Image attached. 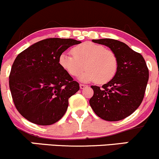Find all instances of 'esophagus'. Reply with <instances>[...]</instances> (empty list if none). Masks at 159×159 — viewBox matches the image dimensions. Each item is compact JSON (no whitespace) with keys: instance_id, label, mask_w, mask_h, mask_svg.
Here are the masks:
<instances>
[{"instance_id":"obj_1","label":"esophagus","mask_w":159,"mask_h":159,"mask_svg":"<svg viewBox=\"0 0 159 159\" xmlns=\"http://www.w3.org/2000/svg\"><path fill=\"white\" fill-rule=\"evenodd\" d=\"M86 87H88V86L85 84H80V88H81V89H84Z\"/></svg>"}]
</instances>
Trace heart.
Returning a JSON list of instances; mask_svg holds the SVG:
<instances>
[{
  "mask_svg": "<svg viewBox=\"0 0 159 159\" xmlns=\"http://www.w3.org/2000/svg\"><path fill=\"white\" fill-rule=\"evenodd\" d=\"M72 54L63 52L58 62L71 76L77 77L84 68L86 71L80 77L84 82L95 81L99 84L110 81L116 75L118 59L112 50L92 42H84L72 49Z\"/></svg>",
  "mask_w": 159,
  "mask_h": 159,
  "instance_id": "heart-1",
  "label": "heart"
}]
</instances>
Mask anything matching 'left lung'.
I'll use <instances>...</instances> for the list:
<instances>
[{
  "label": "left lung",
  "instance_id": "obj_1",
  "mask_svg": "<svg viewBox=\"0 0 159 159\" xmlns=\"http://www.w3.org/2000/svg\"><path fill=\"white\" fill-rule=\"evenodd\" d=\"M116 54L118 68L115 76L101 88L91 86L93 95L89 103L93 112L107 121H118L131 115L139 107L148 80V69L140 53L124 43L112 39H92Z\"/></svg>",
  "mask_w": 159,
  "mask_h": 159
}]
</instances>
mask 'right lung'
<instances>
[{
    "label": "right lung",
    "instance_id": "obj_1",
    "mask_svg": "<svg viewBox=\"0 0 159 159\" xmlns=\"http://www.w3.org/2000/svg\"><path fill=\"white\" fill-rule=\"evenodd\" d=\"M81 43L49 38L34 43L16 56L9 86L15 107L25 119L48 126L64 116L68 99L80 88L61 68L58 58L70 46Z\"/></svg>",
    "mask_w": 159,
    "mask_h": 159
}]
</instances>
